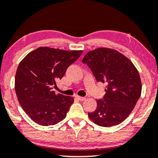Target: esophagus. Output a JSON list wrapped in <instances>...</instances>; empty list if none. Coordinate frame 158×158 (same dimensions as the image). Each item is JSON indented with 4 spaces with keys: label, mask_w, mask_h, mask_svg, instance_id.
Masks as SVG:
<instances>
[{
    "label": "esophagus",
    "mask_w": 158,
    "mask_h": 158,
    "mask_svg": "<svg viewBox=\"0 0 158 158\" xmlns=\"http://www.w3.org/2000/svg\"><path fill=\"white\" fill-rule=\"evenodd\" d=\"M76 98H77L78 100H79V101H85V100L86 99L85 98H84V97H80V96H77Z\"/></svg>",
    "instance_id": "esophagus-1"
}]
</instances>
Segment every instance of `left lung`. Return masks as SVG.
Segmentation results:
<instances>
[{
    "label": "left lung",
    "instance_id": "obj_1",
    "mask_svg": "<svg viewBox=\"0 0 158 158\" xmlns=\"http://www.w3.org/2000/svg\"><path fill=\"white\" fill-rule=\"evenodd\" d=\"M81 62L90 69L97 81L107 85L103 98L97 100L95 111L88 113L89 119L103 127L123 123L141 96L142 87L136 68L123 54L108 48L89 52Z\"/></svg>",
    "mask_w": 158,
    "mask_h": 158
}]
</instances>
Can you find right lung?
Listing matches in <instances>:
<instances>
[{"label": "right lung", "instance_id": "obj_1", "mask_svg": "<svg viewBox=\"0 0 158 158\" xmlns=\"http://www.w3.org/2000/svg\"><path fill=\"white\" fill-rule=\"evenodd\" d=\"M82 52L39 47L19 63L15 76V92L23 110L35 123L48 126L65 118L73 98L56 95L52 89Z\"/></svg>", "mask_w": 158, "mask_h": 158}]
</instances>
